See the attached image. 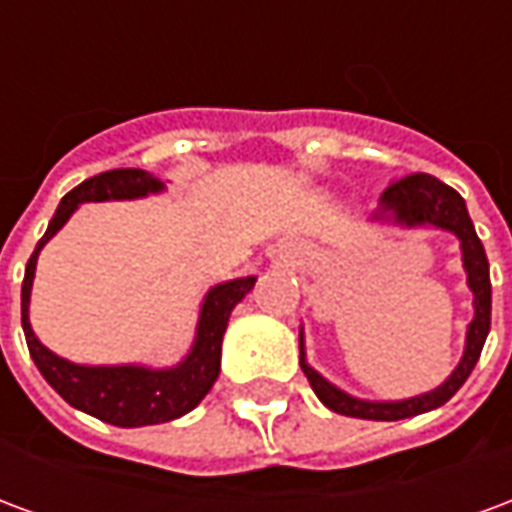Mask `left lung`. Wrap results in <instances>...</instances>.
Wrapping results in <instances>:
<instances>
[{
	"label": "left lung",
	"mask_w": 512,
	"mask_h": 512,
	"mask_svg": "<svg viewBox=\"0 0 512 512\" xmlns=\"http://www.w3.org/2000/svg\"><path fill=\"white\" fill-rule=\"evenodd\" d=\"M381 213H392V219L406 227L433 224V227L450 230L461 238L463 268H466V279L474 293V321L469 323V332H466V351H463L461 365L455 367V373L439 389H433L428 395L411 397V400H397V403H370V400H356V397L345 395L343 389L329 384L304 362V351H301V370L310 381L312 392L321 397L326 408H332L343 417L395 422V419L417 417L430 408L444 406L461 389L463 381L472 376L488 329H491V277H488V257H485L483 241L474 233L466 202L458 191L441 183L439 178H433L428 172H414V175L389 183L381 194Z\"/></svg>",
	"instance_id": "obj_1"
}]
</instances>
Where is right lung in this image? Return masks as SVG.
I'll return each mask as SVG.
<instances>
[{
	"label": "right lung",
	"instance_id": "right-lung-1",
	"mask_svg": "<svg viewBox=\"0 0 512 512\" xmlns=\"http://www.w3.org/2000/svg\"><path fill=\"white\" fill-rule=\"evenodd\" d=\"M161 189H164V183L145 169H109V172H101V175L79 183L76 189L62 197L60 208L51 216L49 230L29 257L24 285H21V326H24V337H27L29 356L35 359L43 378L73 408H79L90 417H98L101 422L117 425V428H142V425H158V422L178 419L189 414L191 408L211 392L213 381L219 378L222 337L227 321H230V312L252 290L255 277L222 282L205 296L194 348L178 367H169V370H147V367L134 365L84 367L51 354L46 345L38 343V337L29 326V290H32L38 252L49 244L51 235L71 219L79 202L134 200V197H145L150 191Z\"/></svg>",
	"mask_w": 512,
	"mask_h": 512
}]
</instances>
